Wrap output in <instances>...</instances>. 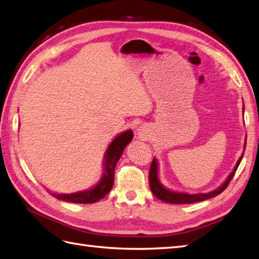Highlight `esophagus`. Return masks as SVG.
<instances>
[{
  "label": "esophagus",
  "instance_id": "obj_1",
  "mask_svg": "<svg viewBox=\"0 0 259 259\" xmlns=\"http://www.w3.org/2000/svg\"><path fill=\"white\" fill-rule=\"evenodd\" d=\"M138 136H139L141 139H143V140H146L147 138H148V135H147V131L144 130V128H140V129H138Z\"/></svg>",
  "mask_w": 259,
  "mask_h": 259
}]
</instances>
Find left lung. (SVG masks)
Returning <instances> with one entry per match:
<instances>
[{
  "label": "left lung",
  "mask_w": 259,
  "mask_h": 259,
  "mask_svg": "<svg viewBox=\"0 0 259 259\" xmlns=\"http://www.w3.org/2000/svg\"><path fill=\"white\" fill-rule=\"evenodd\" d=\"M243 115H244V108H243ZM246 148V141L244 143V151ZM244 152L240 155V158L238 159L237 163L234 167V170L231 172L230 176L227 177L226 181L222 184L219 189H216L214 191L208 192V193H197V194H189V193H184V192H176V191H171L169 189H166L165 186L162 185L159 179V163L158 160L153 158V161L151 163V166H150V173H149V184H150V189H151L152 193L157 196L159 200L163 201L165 203H170V204H192V203H196V202H201L204 200H208L211 197H215L216 195L221 194L223 192L227 185L230 184L231 180L233 179L234 174H235L237 167L240 163V161L243 159Z\"/></svg>",
  "instance_id": "left-lung-1"
}]
</instances>
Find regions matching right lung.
Returning a JSON list of instances; mask_svg holds the SVG:
<instances>
[{"mask_svg":"<svg viewBox=\"0 0 259 259\" xmlns=\"http://www.w3.org/2000/svg\"><path fill=\"white\" fill-rule=\"evenodd\" d=\"M134 138V132L132 130L123 131L118 135L112 142L107 148L104 160V173L99 180V182L96 184L94 188L75 192L70 194H61V193H50L56 197L57 200H62L70 203H79V204H90L98 202L101 198H104L112 189L113 180H115V167L120 157L123 153L124 148L128 146Z\"/></svg>","mask_w":259,"mask_h":259,"instance_id":"1","label":"right lung"}]
</instances>
